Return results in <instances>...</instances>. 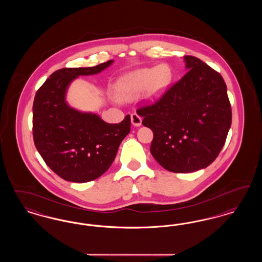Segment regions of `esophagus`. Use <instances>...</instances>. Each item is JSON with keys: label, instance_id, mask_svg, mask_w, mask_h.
<instances>
[{"label": "esophagus", "instance_id": "34e87169", "mask_svg": "<svg viewBox=\"0 0 262 262\" xmlns=\"http://www.w3.org/2000/svg\"><path fill=\"white\" fill-rule=\"evenodd\" d=\"M132 124L135 125V126H140L141 125V122H142V119L141 117L137 114V113H134L132 114Z\"/></svg>", "mask_w": 262, "mask_h": 262}]
</instances>
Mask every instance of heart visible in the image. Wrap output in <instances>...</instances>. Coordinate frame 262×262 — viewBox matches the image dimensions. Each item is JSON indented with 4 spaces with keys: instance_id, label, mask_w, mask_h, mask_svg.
Instances as JSON below:
<instances>
[{
    "instance_id": "b5f03b06",
    "label": "heart",
    "mask_w": 262,
    "mask_h": 262,
    "mask_svg": "<svg viewBox=\"0 0 262 262\" xmlns=\"http://www.w3.org/2000/svg\"><path fill=\"white\" fill-rule=\"evenodd\" d=\"M172 79V71L167 64L156 68L140 69L125 75L119 82L122 94L132 95L144 90L148 86L150 95H157Z\"/></svg>"
}]
</instances>
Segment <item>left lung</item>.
<instances>
[{
	"label": "left lung",
	"mask_w": 262,
	"mask_h": 262,
	"mask_svg": "<svg viewBox=\"0 0 262 262\" xmlns=\"http://www.w3.org/2000/svg\"><path fill=\"white\" fill-rule=\"evenodd\" d=\"M187 73L156 103L138 109L153 132L150 152L164 169L190 173L209 166L224 146L232 110L223 77L185 56Z\"/></svg>",
	"instance_id": "1"
}]
</instances>
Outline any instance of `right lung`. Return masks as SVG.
<instances>
[{"label":"right lung","mask_w":262,"mask_h":262,"mask_svg":"<svg viewBox=\"0 0 262 262\" xmlns=\"http://www.w3.org/2000/svg\"><path fill=\"white\" fill-rule=\"evenodd\" d=\"M113 62L58 70L36 92L34 144L47 166L66 181L86 183L99 178L110 168L121 142L130 132L129 115L120 124H108L98 115L78 111L66 101L75 78L97 75Z\"/></svg>","instance_id":"1"}]
</instances>
